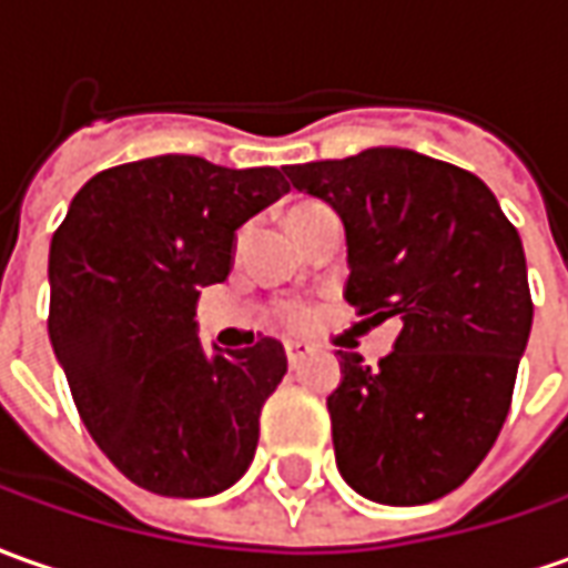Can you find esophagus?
Instances as JSON below:
<instances>
[{"label":"esophagus","instance_id":"esophagus-1","mask_svg":"<svg viewBox=\"0 0 568 568\" xmlns=\"http://www.w3.org/2000/svg\"><path fill=\"white\" fill-rule=\"evenodd\" d=\"M311 345L307 342H285V357H288V364L298 366L307 361V354H311Z\"/></svg>","mask_w":568,"mask_h":568}]
</instances>
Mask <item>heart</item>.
Wrapping results in <instances>:
<instances>
[{"mask_svg": "<svg viewBox=\"0 0 568 568\" xmlns=\"http://www.w3.org/2000/svg\"><path fill=\"white\" fill-rule=\"evenodd\" d=\"M307 207H323L320 202H301L295 204L288 214H295V211H307ZM283 320L288 326H307L311 323V307H304V304H285L283 307Z\"/></svg>", "mask_w": 568, "mask_h": 568, "instance_id": "b5f03b06", "label": "heart"}]
</instances>
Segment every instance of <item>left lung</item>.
<instances>
[{"mask_svg":"<svg viewBox=\"0 0 568 568\" xmlns=\"http://www.w3.org/2000/svg\"><path fill=\"white\" fill-rule=\"evenodd\" d=\"M298 192L345 226V301L364 326L395 320L376 369L338 351V473L376 504L414 507L476 473L510 410L531 333L523 239L476 173L410 149L288 164Z\"/></svg>","mask_w":568,"mask_h":568,"instance_id":"left-lung-1","label":"left lung"}]
</instances>
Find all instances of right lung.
<instances>
[{
	"mask_svg": "<svg viewBox=\"0 0 568 568\" xmlns=\"http://www.w3.org/2000/svg\"><path fill=\"white\" fill-rule=\"evenodd\" d=\"M288 192L276 168L158 154L92 176L49 248V338L83 426L139 488L226 491L285 376L276 338L207 354L195 301L233 270L235 230Z\"/></svg>",
	"mask_w": 568,
	"mask_h": 568,
	"instance_id": "obj_1",
	"label": "right lung"
}]
</instances>
